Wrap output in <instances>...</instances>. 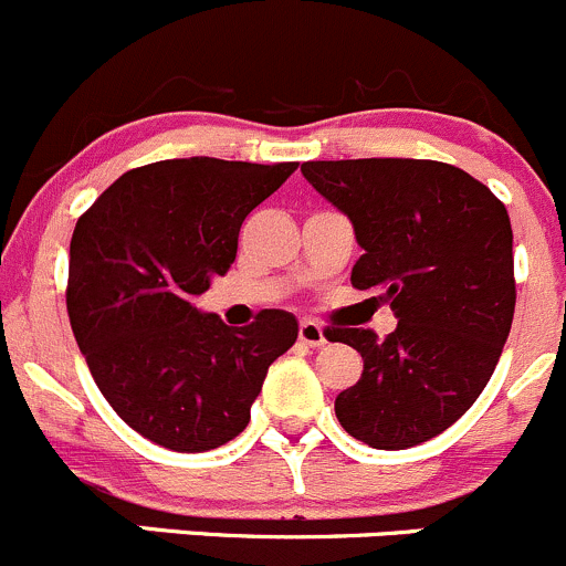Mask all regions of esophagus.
Segmentation results:
<instances>
[{"instance_id": "1", "label": "esophagus", "mask_w": 566, "mask_h": 566, "mask_svg": "<svg viewBox=\"0 0 566 566\" xmlns=\"http://www.w3.org/2000/svg\"><path fill=\"white\" fill-rule=\"evenodd\" d=\"M300 344L305 346H324L327 344V335H324V327L313 318H302L300 322Z\"/></svg>"}]
</instances>
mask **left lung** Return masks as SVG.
Listing matches in <instances>:
<instances>
[{"instance_id":"obj_1","label":"left lung","mask_w":566,"mask_h":566,"mask_svg":"<svg viewBox=\"0 0 566 566\" xmlns=\"http://www.w3.org/2000/svg\"><path fill=\"white\" fill-rule=\"evenodd\" d=\"M302 176L355 226L352 285L399 324L327 329L360 352L340 390V427L371 449L427 443L465 416L490 382L514 316L512 222L471 172L432 159L305 161Z\"/></svg>"}]
</instances>
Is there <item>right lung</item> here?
Segmentation results:
<instances>
[{
	"label": "right lung",
	"mask_w": 566,
	"mask_h": 566,
	"mask_svg": "<svg viewBox=\"0 0 566 566\" xmlns=\"http://www.w3.org/2000/svg\"><path fill=\"white\" fill-rule=\"evenodd\" d=\"M296 170L211 156L128 170L71 237L69 318L112 410L150 443L211 451L244 432L296 318L261 311L248 327L200 313L192 296L237 259L244 217Z\"/></svg>",
	"instance_id": "obj_1"
}]
</instances>
